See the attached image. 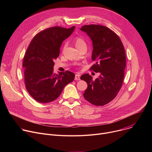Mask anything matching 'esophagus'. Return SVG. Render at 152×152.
<instances>
[{"mask_svg": "<svg viewBox=\"0 0 152 152\" xmlns=\"http://www.w3.org/2000/svg\"><path fill=\"white\" fill-rule=\"evenodd\" d=\"M75 79L76 80H79L80 79V75H75Z\"/></svg>", "mask_w": 152, "mask_h": 152, "instance_id": "obj_1", "label": "esophagus"}]
</instances>
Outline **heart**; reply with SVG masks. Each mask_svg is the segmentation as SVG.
<instances>
[{"label": "heart", "instance_id": "obj_1", "mask_svg": "<svg viewBox=\"0 0 152 152\" xmlns=\"http://www.w3.org/2000/svg\"><path fill=\"white\" fill-rule=\"evenodd\" d=\"M74 42L77 49H79L80 48H81L83 46H86L85 41L82 37H79V36L76 37L74 39Z\"/></svg>", "mask_w": 152, "mask_h": 152}]
</instances>
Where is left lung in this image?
Returning <instances> with one entry per match:
<instances>
[{"label": "left lung", "instance_id": "8db88e82", "mask_svg": "<svg viewBox=\"0 0 152 152\" xmlns=\"http://www.w3.org/2000/svg\"><path fill=\"white\" fill-rule=\"evenodd\" d=\"M93 41L92 59L95 62L90 70L100 75L95 80L89 74L80 79L88 86L84 98L96 106H103L111 102L121 89L126 68V53L119 37L111 29L99 25L82 26Z\"/></svg>", "mask_w": 152, "mask_h": 152}]
</instances>
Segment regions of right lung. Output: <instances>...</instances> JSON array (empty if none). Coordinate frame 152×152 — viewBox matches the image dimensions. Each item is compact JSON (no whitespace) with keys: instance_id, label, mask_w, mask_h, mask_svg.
Instances as JSON below:
<instances>
[{"instance_id":"add662e5","label":"right lung","mask_w":152,"mask_h":152,"mask_svg":"<svg viewBox=\"0 0 152 152\" xmlns=\"http://www.w3.org/2000/svg\"><path fill=\"white\" fill-rule=\"evenodd\" d=\"M75 28H49L38 32L30 42L23 67L26 88L35 100L43 103L55 100L65 86L74 80L75 74L68 70L53 73V61L59 55L62 41Z\"/></svg>"}]
</instances>
